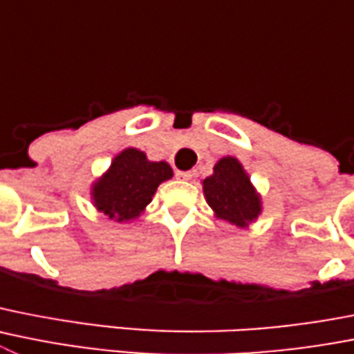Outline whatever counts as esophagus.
<instances>
[{"mask_svg": "<svg viewBox=\"0 0 354 354\" xmlns=\"http://www.w3.org/2000/svg\"><path fill=\"white\" fill-rule=\"evenodd\" d=\"M175 175H177V177H179V179H183V180H191V179H193V171H189V170H187V171L177 170V174H175Z\"/></svg>", "mask_w": 354, "mask_h": 354, "instance_id": "34e87169", "label": "esophagus"}]
</instances>
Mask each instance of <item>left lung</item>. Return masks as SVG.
I'll return each mask as SVG.
<instances>
[{
	"label": "left lung",
	"instance_id": "left-lung-1",
	"mask_svg": "<svg viewBox=\"0 0 354 354\" xmlns=\"http://www.w3.org/2000/svg\"><path fill=\"white\" fill-rule=\"evenodd\" d=\"M203 194L217 219L248 228L261 214V198L236 158L226 156L214 165V174L203 180Z\"/></svg>",
	"mask_w": 354,
	"mask_h": 354
}]
</instances>
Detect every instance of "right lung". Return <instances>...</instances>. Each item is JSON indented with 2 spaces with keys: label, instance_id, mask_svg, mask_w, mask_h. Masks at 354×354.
Here are the masks:
<instances>
[{
  "label": "right lung",
  "instance_id": "1",
  "mask_svg": "<svg viewBox=\"0 0 354 354\" xmlns=\"http://www.w3.org/2000/svg\"><path fill=\"white\" fill-rule=\"evenodd\" d=\"M171 175L167 161H149L145 152L128 147L113 158L109 170L93 184V203L109 219L131 221L144 212L158 186L171 179Z\"/></svg>",
  "mask_w": 354,
  "mask_h": 354
}]
</instances>
